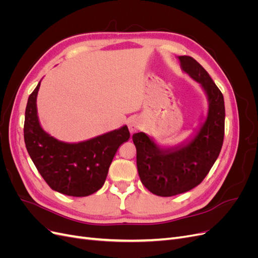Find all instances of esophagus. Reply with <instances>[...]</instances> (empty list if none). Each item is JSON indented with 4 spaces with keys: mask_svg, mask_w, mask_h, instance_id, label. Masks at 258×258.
Here are the masks:
<instances>
[{
    "mask_svg": "<svg viewBox=\"0 0 258 258\" xmlns=\"http://www.w3.org/2000/svg\"><path fill=\"white\" fill-rule=\"evenodd\" d=\"M142 120L138 118V117H134V118H131L128 122V127H129V131L131 134H136L139 130H141L142 128Z\"/></svg>",
    "mask_w": 258,
    "mask_h": 258,
    "instance_id": "34e87169",
    "label": "esophagus"
}]
</instances>
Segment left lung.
Segmentation results:
<instances>
[{"instance_id": "left-lung-1", "label": "left lung", "mask_w": 258, "mask_h": 258, "mask_svg": "<svg viewBox=\"0 0 258 258\" xmlns=\"http://www.w3.org/2000/svg\"><path fill=\"white\" fill-rule=\"evenodd\" d=\"M177 59L182 71L199 83L205 91L208 113L188 139L173 146L158 145L145 132L132 137L141 182L151 192L161 197L186 192L204 181L220 155L224 141L223 93L194 58L179 56Z\"/></svg>"}]
</instances>
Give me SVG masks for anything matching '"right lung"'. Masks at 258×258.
Instances as JSON below:
<instances>
[{
	"label": "right lung",
	"instance_id": "right-lung-1",
	"mask_svg": "<svg viewBox=\"0 0 258 258\" xmlns=\"http://www.w3.org/2000/svg\"><path fill=\"white\" fill-rule=\"evenodd\" d=\"M40 86L41 82L26 107L23 136L27 151L51 189L67 196H89L103 186L117 150L130 138L128 127L77 143L59 141L42 128L38 119L36 98Z\"/></svg>",
	"mask_w": 258,
	"mask_h": 258
}]
</instances>
